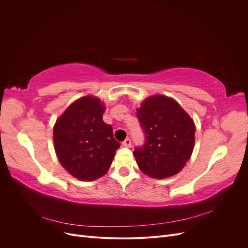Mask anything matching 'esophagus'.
<instances>
[{
    "instance_id": "esophagus-1",
    "label": "esophagus",
    "mask_w": 248,
    "mask_h": 248,
    "mask_svg": "<svg viewBox=\"0 0 248 248\" xmlns=\"http://www.w3.org/2000/svg\"><path fill=\"white\" fill-rule=\"evenodd\" d=\"M123 146L126 147V148H130L131 147V140L129 139H126L124 141H123Z\"/></svg>"
}]
</instances>
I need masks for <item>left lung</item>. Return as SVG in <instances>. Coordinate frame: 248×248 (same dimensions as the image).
<instances>
[{
    "label": "left lung",
    "mask_w": 248,
    "mask_h": 248,
    "mask_svg": "<svg viewBox=\"0 0 248 248\" xmlns=\"http://www.w3.org/2000/svg\"><path fill=\"white\" fill-rule=\"evenodd\" d=\"M146 133V144L133 152L140 170L154 179H164L181 170L190 159L196 124L171 97L149 96L137 108Z\"/></svg>",
    "instance_id": "left-lung-1"
}]
</instances>
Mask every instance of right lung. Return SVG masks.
Masks as SVG:
<instances>
[{
    "instance_id": "obj_1",
    "label": "right lung",
    "mask_w": 248,
    "mask_h": 248,
    "mask_svg": "<svg viewBox=\"0 0 248 248\" xmlns=\"http://www.w3.org/2000/svg\"><path fill=\"white\" fill-rule=\"evenodd\" d=\"M106 104L98 97H80L65 109L54 125V148L61 166L80 181L107 174L120 142L102 120Z\"/></svg>"
}]
</instances>
